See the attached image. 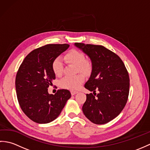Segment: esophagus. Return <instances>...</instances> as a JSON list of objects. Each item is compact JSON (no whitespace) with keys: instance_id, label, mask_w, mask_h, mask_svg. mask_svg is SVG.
Listing matches in <instances>:
<instances>
[{"instance_id":"1","label":"esophagus","mask_w":150,"mask_h":150,"mask_svg":"<svg viewBox=\"0 0 150 150\" xmlns=\"http://www.w3.org/2000/svg\"><path fill=\"white\" fill-rule=\"evenodd\" d=\"M76 93H77V91H71V95H75Z\"/></svg>"}]
</instances>
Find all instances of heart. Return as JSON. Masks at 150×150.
Segmentation results:
<instances>
[{"label":"heart","instance_id":"1","mask_svg":"<svg viewBox=\"0 0 150 150\" xmlns=\"http://www.w3.org/2000/svg\"><path fill=\"white\" fill-rule=\"evenodd\" d=\"M65 59L69 63L77 66V71L83 74L88 75L91 72L92 64L90 60H86L84 54L77 50H70L65 56ZM52 67L53 73L56 76H60L63 72V63L62 59L57 57L53 59ZM84 81L83 75L79 74L73 77L66 76L60 81V86L71 90H77Z\"/></svg>","mask_w":150,"mask_h":150}]
</instances>
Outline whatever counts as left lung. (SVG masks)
Listing matches in <instances>:
<instances>
[{
    "label": "left lung",
    "instance_id": "left-lung-1",
    "mask_svg": "<svg viewBox=\"0 0 150 150\" xmlns=\"http://www.w3.org/2000/svg\"><path fill=\"white\" fill-rule=\"evenodd\" d=\"M75 45L89 56L93 66L84 87L93 94H86L83 113L94 124L109 122L119 115L128 101V70L117 54L103 46L79 42ZM96 91L98 94L95 93Z\"/></svg>",
    "mask_w": 150,
    "mask_h": 150
}]
</instances>
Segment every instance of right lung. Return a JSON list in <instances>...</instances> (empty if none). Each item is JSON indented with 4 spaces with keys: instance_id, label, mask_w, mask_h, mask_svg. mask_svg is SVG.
I'll return each instance as SVG.
<instances>
[{
    "instance_id": "add662e5",
    "label": "right lung",
    "mask_w": 150,
    "mask_h": 150,
    "mask_svg": "<svg viewBox=\"0 0 150 150\" xmlns=\"http://www.w3.org/2000/svg\"><path fill=\"white\" fill-rule=\"evenodd\" d=\"M69 46L68 44H47L33 50L25 57L18 69L15 88L19 105L35 122L49 123L58 117L71 97L68 90L49 94L47 88L55 79L53 59Z\"/></svg>"
}]
</instances>
